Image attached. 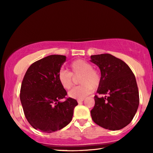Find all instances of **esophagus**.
Wrapping results in <instances>:
<instances>
[{
	"instance_id": "34e87169",
	"label": "esophagus",
	"mask_w": 153,
	"mask_h": 153,
	"mask_svg": "<svg viewBox=\"0 0 153 153\" xmlns=\"http://www.w3.org/2000/svg\"><path fill=\"white\" fill-rule=\"evenodd\" d=\"M84 99H79V100H77V102H78V103H81V102H82L83 101H84Z\"/></svg>"
}]
</instances>
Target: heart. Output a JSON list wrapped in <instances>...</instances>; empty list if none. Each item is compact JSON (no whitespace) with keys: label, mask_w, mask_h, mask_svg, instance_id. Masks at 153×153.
Listing matches in <instances>:
<instances>
[{"label":"heart","mask_w":153,"mask_h":153,"mask_svg":"<svg viewBox=\"0 0 153 153\" xmlns=\"http://www.w3.org/2000/svg\"><path fill=\"white\" fill-rule=\"evenodd\" d=\"M71 73L63 69L58 74L59 81L63 88L69 90L73 86V76L82 75L79 79V86L75 87L69 92V97L74 99H84L92 93L93 88H97L100 83L99 72L93 69V66L88 62L82 59H78L72 62L70 65Z\"/></svg>","instance_id":"1"}]
</instances>
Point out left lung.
I'll return each instance as SVG.
<instances>
[{"instance_id": "1", "label": "left lung", "mask_w": 153, "mask_h": 153, "mask_svg": "<svg viewBox=\"0 0 153 153\" xmlns=\"http://www.w3.org/2000/svg\"><path fill=\"white\" fill-rule=\"evenodd\" d=\"M90 61L99 67L101 76L90 111L92 120L102 128L119 130L131 122L139 105L138 86L132 71L125 62L110 54L90 56Z\"/></svg>"}]
</instances>
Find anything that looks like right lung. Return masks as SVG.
Instances as JSON below:
<instances>
[{
    "label": "right lung",
    "mask_w": 153,
    "mask_h": 153,
    "mask_svg": "<svg viewBox=\"0 0 153 153\" xmlns=\"http://www.w3.org/2000/svg\"><path fill=\"white\" fill-rule=\"evenodd\" d=\"M66 61L64 55H52L31 65L22 81L20 100L25 117L33 128L42 132L60 130L71 122L76 100L68 98L58 74Z\"/></svg>",
    "instance_id": "right-lung-1"
}]
</instances>
